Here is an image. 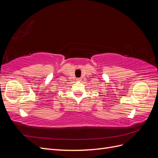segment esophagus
<instances>
[{"instance_id":"obj_1","label":"esophagus","mask_w":158,"mask_h":158,"mask_svg":"<svg viewBox=\"0 0 158 158\" xmlns=\"http://www.w3.org/2000/svg\"><path fill=\"white\" fill-rule=\"evenodd\" d=\"M81 78H76V81H81Z\"/></svg>"}]
</instances>
